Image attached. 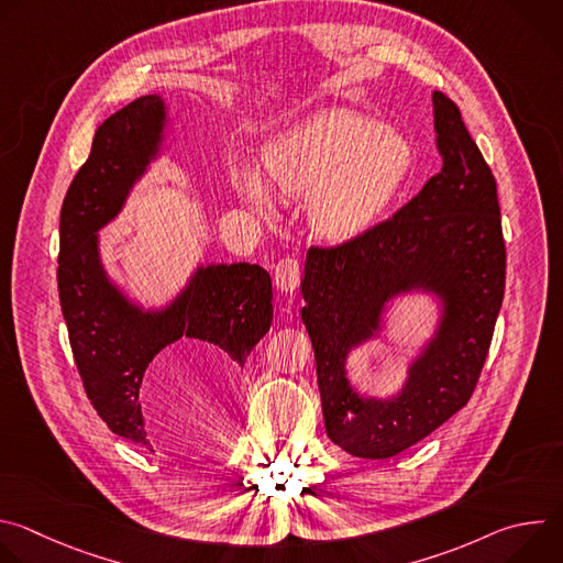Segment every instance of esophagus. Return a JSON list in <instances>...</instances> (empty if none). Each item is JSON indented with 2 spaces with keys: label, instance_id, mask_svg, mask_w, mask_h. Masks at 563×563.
<instances>
[{
  "label": "esophagus",
  "instance_id": "esophagus-1",
  "mask_svg": "<svg viewBox=\"0 0 563 563\" xmlns=\"http://www.w3.org/2000/svg\"><path fill=\"white\" fill-rule=\"evenodd\" d=\"M274 283L280 291L285 294H291L298 283H300V265L296 258H283L278 261L276 265V272H274Z\"/></svg>",
  "mask_w": 563,
  "mask_h": 563
}]
</instances>
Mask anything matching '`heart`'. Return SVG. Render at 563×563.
Listing matches in <instances>:
<instances>
[{"label": "heart", "mask_w": 563, "mask_h": 563, "mask_svg": "<svg viewBox=\"0 0 563 563\" xmlns=\"http://www.w3.org/2000/svg\"><path fill=\"white\" fill-rule=\"evenodd\" d=\"M412 159L404 133L354 111L332 109L283 131L267 148L265 176L280 196H311L313 231L345 243L378 222L404 187ZM233 185L254 211H274V196L256 172H235Z\"/></svg>", "instance_id": "heart-1"}]
</instances>
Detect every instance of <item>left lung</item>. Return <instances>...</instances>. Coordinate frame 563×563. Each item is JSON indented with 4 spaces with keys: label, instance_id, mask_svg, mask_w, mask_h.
Instances as JSON below:
<instances>
[{
    "label": "left lung",
    "instance_id": "obj_1",
    "mask_svg": "<svg viewBox=\"0 0 563 563\" xmlns=\"http://www.w3.org/2000/svg\"><path fill=\"white\" fill-rule=\"evenodd\" d=\"M441 172L389 220L305 261L300 318L311 339L328 437L361 459L408 450L474 391L506 287V245L497 183L456 104L434 91ZM428 292L440 318L396 395L365 397L346 358L384 329L386 305Z\"/></svg>",
    "mask_w": 563,
    "mask_h": 563
}]
</instances>
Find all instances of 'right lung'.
I'll return each instance as SVG.
<instances>
[{"label":"right lung","instance_id":"obj_1","mask_svg":"<svg viewBox=\"0 0 563 563\" xmlns=\"http://www.w3.org/2000/svg\"><path fill=\"white\" fill-rule=\"evenodd\" d=\"M167 124L163 96H142L107 118L59 213L57 287L75 365L109 430L142 448L140 387L159 352L196 339L243 367L274 318L272 278L261 265H198L163 307L140 305L109 276L98 233L163 153Z\"/></svg>","mask_w":563,"mask_h":563}]
</instances>
